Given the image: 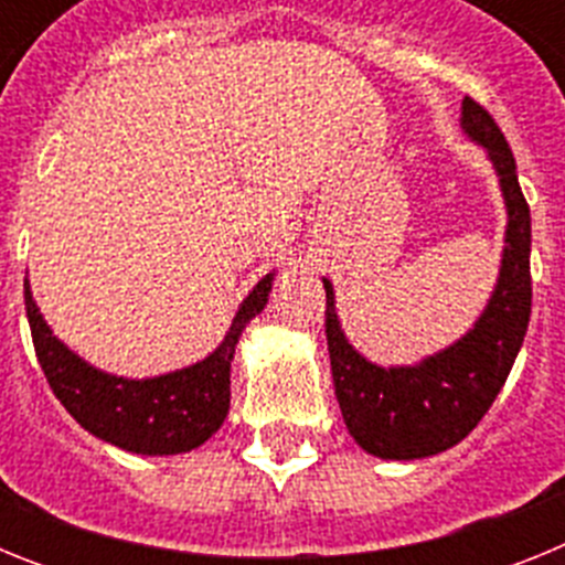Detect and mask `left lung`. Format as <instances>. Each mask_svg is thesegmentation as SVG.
<instances>
[{
    "mask_svg": "<svg viewBox=\"0 0 565 565\" xmlns=\"http://www.w3.org/2000/svg\"><path fill=\"white\" fill-rule=\"evenodd\" d=\"M461 129L487 149L507 203L501 271L476 326L418 364L382 367L348 342L339 326L331 279H322L339 411L359 447L387 461L438 456L476 430L515 364L532 313V217L518 183L512 149L492 115L469 96L461 102Z\"/></svg>",
    "mask_w": 565,
    "mask_h": 565,
    "instance_id": "1",
    "label": "left lung"
}]
</instances>
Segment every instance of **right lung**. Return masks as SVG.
Here are the masks:
<instances>
[{"label": "right lung", "mask_w": 565, "mask_h": 565, "mask_svg": "<svg viewBox=\"0 0 565 565\" xmlns=\"http://www.w3.org/2000/svg\"><path fill=\"white\" fill-rule=\"evenodd\" d=\"M274 274H266L248 297L239 302L223 342L201 362L152 379H127L104 373L73 353L33 302L24 279V311H28L33 348L50 387L64 411L102 441L138 456H178L201 447L221 430L232 398V359L239 333L268 302Z\"/></svg>", "instance_id": "1"}]
</instances>
